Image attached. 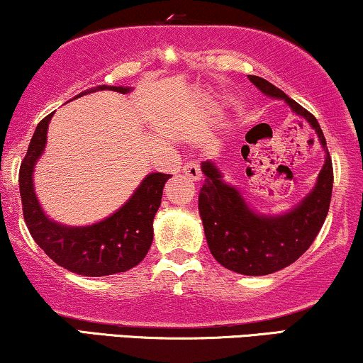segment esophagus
Listing matches in <instances>:
<instances>
[{"label": "esophagus", "mask_w": 363, "mask_h": 363, "mask_svg": "<svg viewBox=\"0 0 363 363\" xmlns=\"http://www.w3.org/2000/svg\"><path fill=\"white\" fill-rule=\"evenodd\" d=\"M182 170L188 178H190V180H200L201 178V168H200V163H198L196 160L186 162L185 165H183Z\"/></svg>", "instance_id": "1"}]
</instances>
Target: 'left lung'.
<instances>
[{
	"mask_svg": "<svg viewBox=\"0 0 363 363\" xmlns=\"http://www.w3.org/2000/svg\"><path fill=\"white\" fill-rule=\"evenodd\" d=\"M247 77L262 94L282 99L297 116L304 117L315 128L327 153L314 190L281 216L257 215L235 186L223 182L215 163H201V172L206 178L198 196V210L211 255L230 271L246 276H266L292 264L314 242L329 213L334 170L317 118L266 79Z\"/></svg>",
	"mask_w": 363,
	"mask_h": 363,
	"instance_id": "obj_1",
	"label": "left lung"
}]
</instances>
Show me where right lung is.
I'll use <instances>...</instances> for the list:
<instances>
[{"label":"right lung","mask_w":363,"mask_h":363,"mask_svg":"<svg viewBox=\"0 0 363 363\" xmlns=\"http://www.w3.org/2000/svg\"><path fill=\"white\" fill-rule=\"evenodd\" d=\"M125 94L128 87L99 86L96 91ZM86 94V92H84ZM77 97H81L79 94ZM52 113L38 123L19 168V193L23 216L33 240L64 269L81 276H108L137 266L147 256L153 240V218L162 203L163 186L172 175L150 173L121 210L91 226H64L49 220L39 205L33 185V172L46 147L48 125Z\"/></svg>","instance_id":"add662e5"}]
</instances>
